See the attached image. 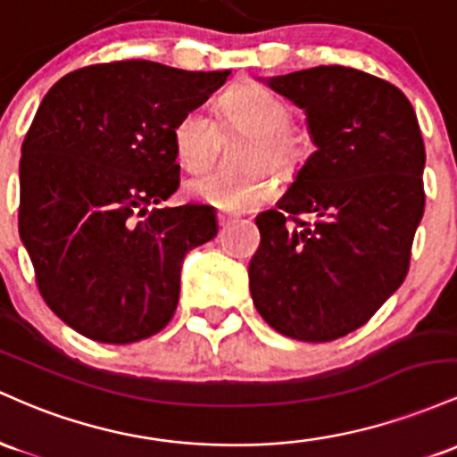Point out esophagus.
<instances>
[{"label":"esophagus","mask_w":457,"mask_h":457,"mask_svg":"<svg viewBox=\"0 0 457 457\" xmlns=\"http://www.w3.org/2000/svg\"><path fill=\"white\" fill-rule=\"evenodd\" d=\"M230 222H235V215H230V213H218V224H220V228L228 227Z\"/></svg>","instance_id":"obj_1"}]
</instances>
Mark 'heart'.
<instances>
[{
    "mask_svg": "<svg viewBox=\"0 0 457 457\" xmlns=\"http://www.w3.org/2000/svg\"><path fill=\"white\" fill-rule=\"evenodd\" d=\"M215 110L222 127L250 133L242 155V166L248 170L198 172L186 181V192L224 212H253L276 194V179L265 166L291 177L306 160L309 140L304 133L289 127V105L263 86H239L227 92ZM170 137L179 163L196 170L212 157L218 127L207 112L192 107L177 118Z\"/></svg>",
    "mask_w": 457,
    "mask_h": 457,
    "instance_id": "b5f03b06",
    "label": "heart"
}]
</instances>
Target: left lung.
Returning <instances> with one entry per match:
<instances>
[{"mask_svg": "<svg viewBox=\"0 0 457 457\" xmlns=\"http://www.w3.org/2000/svg\"><path fill=\"white\" fill-rule=\"evenodd\" d=\"M304 110L315 151L276 209L256 215L250 294L268 324L324 343L371 320L408 274L423 218L425 146L393 84L347 66L261 79ZM312 212V228L295 218Z\"/></svg>", "mask_w": 457, "mask_h": 457, "instance_id": "8db88e82", "label": "left lung"}]
</instances>
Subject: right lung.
<instances>
[{
  "label": "right lung",
  "instance_id": "add662e5",
  "mask_svg": "<svg viewBox=\"0 0 457 457\" xmlns=\"http://www.w3.org/2000/svg\"><path fill=\"white\" fill-rule=\"evenodd\" d=\"M230 71L148 60L64 75L40 101L19 163V235L49 309L125 345L172 320L183 259L218 235L209 204L148 209L179 187L172 125Z\"/></svg>",
  "mask_w": 457,
  "mask_h": 457
}]
</instances>
